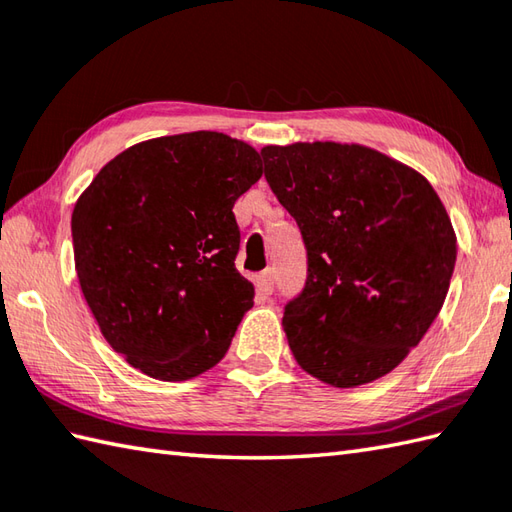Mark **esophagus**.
<instances>
[{
	"instance_id": "34e87169",
	"label": "esophagus",
	"mask_w": 512,
	"mask_h": 512,
	"mask_svg": "<svg viewBox=\"0 0 512 512\" xmlns=\"http://www.w3.org/2000/svg\"><path fill=\"white\" fill-rule=\"evenodd\" d=\"M257 288H259V292H264V295H273V290H275V270L273 268H266L264 273H259Z\"/></svg>"
}]
</instances>
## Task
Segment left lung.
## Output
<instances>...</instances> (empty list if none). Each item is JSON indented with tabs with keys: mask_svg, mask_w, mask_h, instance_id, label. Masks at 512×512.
<instances>
[{
	"mask_svg": "<svg viewBox=\"0 0 512 512\" xmlns=\"http://www.w3.org/2000/svg\"><path fill=\"white\" fill-rule=\"evenodd\" d=\"M262 158L308 259L284 308L290 350L323 383H372L438 317L458 253L449 215L420 173L374 149L297 143Z\"/></svg>",
	"mask_w": 512,
	"mask_h": 512,
	"instance_id": "8db88e82",
	"label": "left lung"
}]
</instances>
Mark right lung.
<instances>
[{
	"label": "right lung",
	"instance_id": "right-lung-1",
	"mask_svg": "<svg viewBox=\"0 0 512 512\" xmlns=\"http://www.w3.org/2000/svg\"><path fill=\"white\" fill-rule=\"evenodd\" d=\"M262 178L246 143L217 132L129 147L72 213L83 297L114 350L158 380H187L224 358L255 290L235 268L233 206Z\"/></svg>",
	"mask_w": 512,
	"mask_h": 512
}]
</instances>
